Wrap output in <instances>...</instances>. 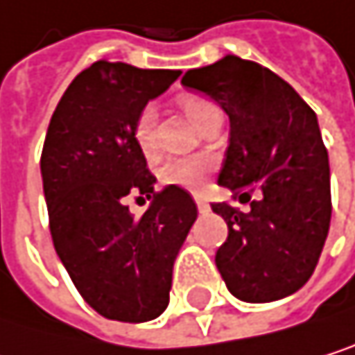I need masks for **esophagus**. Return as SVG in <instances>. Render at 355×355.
I'll use <instances>...</instances> for the list:
<instances>
[{
    "label": "esophagus",
    "mask_w": 355,
    "mask_h": 355,
    "mask_svg": "<svg viewBox=\"0 0 355 355\" xmlns=\"http://www.w3.org/2000/svg\"><path fill=\"white\" fill-rule=\"evenodd\" d=\"M194 201H197L199 214H207V211H209V203L201 197V194H194Z\"/></svg>",
    "instance_id": "obj_1"
}]
</instances>
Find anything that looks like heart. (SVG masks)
Wrapping results in <instances>:
<instances>
[{"label":"heart","instance_id":"b5f03b06","mask_svg":"<svg viewBox=\"0 0 355 355\" xmlns=\"http://www.w3.org/2000/svg\"><path fill=\"white\" fill-rule=\"evenodd\" d=\"M182 110L186 112V116L190 118V122L194 127L211 112L216 110V105L209 99L203 97H184L180 101ZM133 137L137 148L141 150V154L150 156L156 148L154 144V110L148 105L141 110V114L137 116L135 129H133ZM214 169V158L209 154H188V156H178L167 161L161 169V180L163 184L169 186H178L190 192H197L203 188L205 180L209 178Z\"/></svg>","mask_w":355,"mask_h":355}]
</instances>
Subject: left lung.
<instances>
[{"label": "left lung", "mask_w": 355, "mask_h": 355, "mask_svg": "<svg viewBox=\"0 0 355 355\" xmlns=\"http://www.w3.org/2000/svg\"><path fill=\"white\" fill-rule=\"evenodd\" d=\"M182 86L226 112L230 133L218 184L250 203L248 214L211 203L228 226L216 254L228 292L243 303L294 294L315 271L332 214L315 112L277 73L235 55L188 69Z\"/></svg>", "instance_id": "left-lung-1"}]
</instances>
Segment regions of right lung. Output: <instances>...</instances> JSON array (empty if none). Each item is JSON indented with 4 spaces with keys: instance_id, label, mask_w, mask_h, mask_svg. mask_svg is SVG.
I'll return each instance as SVG.
<instances>
[{
    "instance_id": "1",
    "label": "right lung",
    "mask_w": 355,
    "mask_h": 355,
    "mask_svg": "<svg viewBox=\"0 0 355 355\" xmlns=\"http://www.w3.org/2000/svg\"><path fill=\"white\" fill-rule=\"evenodd\" d=\"M180 73L97 61L48 125L40 167L50 235L82 298L107 320L150 322L167 309L173 262L197 220L184 188L154 190L133 137L141 110ZM129 193L150 199L141 218L128 211Z\"/></svg>"
}]
</instances>
